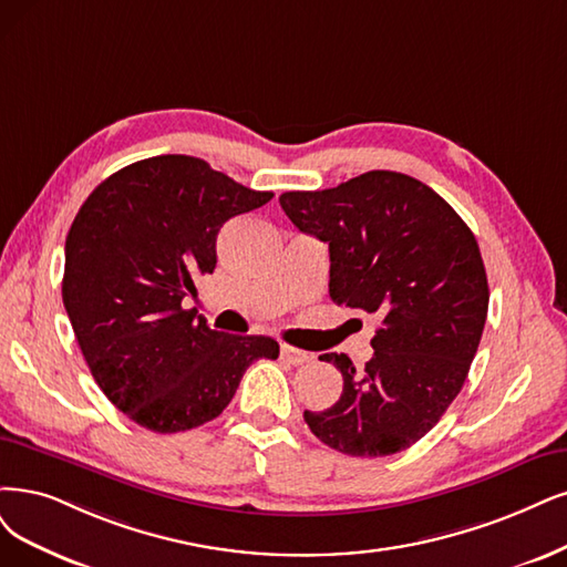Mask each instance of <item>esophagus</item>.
<instances>
[{"label": "esophagus", "mask_w": 567, "mask_h": 567, "mask_svg": "<svg viewBox=\"0 0 567 567\" xmlns=\"http://www.w3.org/2000/svg\"><path fill=\"white\" fill-rule=\"evenodd\" d=\"M280 358H282L285 362H289V364L299 367V364L310 362L312 354L306 352V350H299V348H295V346H282V348H280Z\"/></svg>", "instance_id": "obj_1"}]
</instances>
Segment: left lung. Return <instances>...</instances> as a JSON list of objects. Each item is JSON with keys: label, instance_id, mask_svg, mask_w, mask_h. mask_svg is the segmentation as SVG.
Segmentation results:
<instances>
[{"label": "left lung", "instance_id": "8db88e82", "mask_svg": "<svg viewBox=\"0 0 567 567\" xmlns=\"http://www.w3.org/2000/svg\"><path fill=\"white\" fill-rule=\"evenodd\" d=\"M285 215L329 245V297L381 318L373 358L343 375L339 402L303 417L322 444L383 457L423 439L463 390L488 316L476 238L423 182L371 171L324 192H287Z\"/></svg>", "mask_w": 567, "mask_h": 567}]
</instances>
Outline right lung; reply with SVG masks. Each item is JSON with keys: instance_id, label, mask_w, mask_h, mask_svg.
Segmentation results:
<instances>
[{"instance_id": "add662e5", "label": "right lung", "mask_w": 567, "mask_h": 567, "mask_svg": "<svg viewBox=\"0 0 567 567\" xmlns=\"http://www.w3.org/2000/svg\"><path fill=\"white\" fill-rule=\"evenodd\" d=\"M270 198L167 154L121 167L76 213L62 303L95 383L140 427L215 421L251 362L278 360V341L209 329L182 306L217 266L219 228Z\"/></svg>"}]
</instances>
